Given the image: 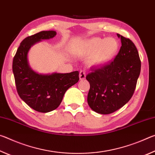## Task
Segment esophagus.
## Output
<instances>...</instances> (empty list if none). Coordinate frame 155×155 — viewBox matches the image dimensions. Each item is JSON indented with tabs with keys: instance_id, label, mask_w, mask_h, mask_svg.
I'll use <instances>...</instances> for the list:
<instances>
[{
	"instance_id": "34e87169",
	"label": "esophagus",
	"mask_w": 155,
	"mask_h": 155,
	"mask_svg": "<svg viewBox=\"0 0 155 155\" xmlns=\"http://www.w3.org/2000/svg\"><path fill=\"white\" fill-rule=\"evenodd\" d=\"M80 80H84L85 78V73L84 71H81L79 73Z\"/></svg>"
}]
</instances>
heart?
I'll list each match as a JSON object with an SVG mask.
<instances>
[{"instance_id": "b5f03b06", "label": "heart", "mask_w": 155, "mask_h": 155, "mask_svg": "<svg viewBox=\"0 0 155 155\" xmlns=\"http://www.w3.org/2000/svg\"><path fill=\"white\" fill-rule=\"evenodd\" d=\"M118 48V42L112 37L104 39L94 37L83 41L79 54L81 57H89L87 64L90 66L103 67L114 58Z\"/></svg>"}]
</instances>
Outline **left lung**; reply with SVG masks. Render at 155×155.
<instances>
[{"label":"left lung","mask_w":155,"mask_h":155,"mask_svg":"<svg viewBox=\"0 0 155 155\" xmlns=\"http://www.w3.org/2000/svg\"><path fill=\"white\" fill-rule=\"evenodd\" d=\"M117 35L122 46L114 61L86 77L90 84L87 103L98 114H111L127 104L140 74L141 61L135 44L120 34Z\"/></svg>","instance_id":"1"}]
</instances>
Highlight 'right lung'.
Returning a JSON list of instances; mask_svg holds the SVG:
<instances>
[{
    "instance_id": "add662e5",
    "label": "right lung",
    "mask_w": 155,
    "mask_h": 155,
    "mask_svg": "<svg viewBox=\"0 0 155 155\" xmlns=\"http://www.w3.org/2000/svg\"><path fill=\"white\" fill-rule=\"evenodd\" d=\"M56 35L54 31H44L27 37L20 43L13 60V73L18 95L31 108L41 113L56 109L65 91L79 80L78 71L40 74L30 66L28 54L31 47Z\"/></svg>"
}]
</instances>
